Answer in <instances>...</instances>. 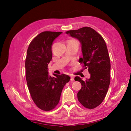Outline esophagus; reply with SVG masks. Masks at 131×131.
Segmentation results:
<instances>
[{
    "label": "esophagus",
    "mask_w": 131,
    "mask_h": 131,
    "mask_svg": "<svg viewBox=\"0 0 131 131\" xmlns=\"http://www.w3.org/2000/svg\"><path fill=\"white\" fill-rule=\"evenodd\" d=\"M74 80V76L73 75H70V81Z\"/></svg>",
    "instance_id": "1"
}]
</instances>
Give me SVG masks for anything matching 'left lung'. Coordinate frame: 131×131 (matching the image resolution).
Segmentation results:
<instances>
[{"label": "left lung", "instance_id": "obj_1", "mask_svg": "<svg viewBox=\"0 0 131 131\" xmlns=\"http://www.w3.org/2000/svg\"><path fill=\"white\" fill-rule=\"evenodd\" d=\"M66 33L81 43L83 57L79 62L88 69L90 78L84 81L75 77V81L81 84L77 98L84 107L92 109L102 102L110 85V61L106 44L100 34L87 26Z\"/></svg>", "mask_w": 131, "mask_h": 131}]
</instances>
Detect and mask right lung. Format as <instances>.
<instances>
[{
	"label": "right lung",
	"mask_w": 131,
	"mask_h": 131,
	"mask_svg": "<svg viewBox=\"0 0 131 131\" xmlns=\"http://www.w3.org/2000/svg\"><path fill=\"white\" fill-rule=\"evenodd\" d=\"M61 32L45 31L33 39L25 60V76L30 96L39 108L50 111L58 104L62 91L70 77L66 74L48 75V65L52 59V42Z\"/></svg>",
	"instance_id": "right-lung-1"
}]
</instances>
